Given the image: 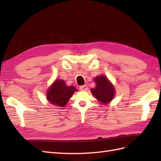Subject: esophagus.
I'll list each match as a JSON object with an SVG mask.
<instances>
[{"label":"esophagus","mask_w":161,"mask_h":161,"mask_svg":"<svg viewBox=\"0 0 161 161\" xmlns=\"http://www.w3.org/2000/svg\"><path fill=\"white\" fill-rule=\"evenodd\" d=\"M80 89L81 91H86L88 89L87 85H81V86H80Z\"/></svg>","instance_id":"1"}]
</instances>
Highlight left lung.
<instances>
[{
    "instance_id": "left-lung-1",
    "label": "left lung",
    "mask_w": 161,
    "mask_h": 161,
    "mask_svg": "<svg viewBox=\"0 0 161 161\" xmlns=\"http://www.w3.org/2000/svg\"><path fill=\"white\" fill-rule=\"evenodd\" d=\"M94 80L96 83V86L91 88V93L102 103H108L114 97V87L105 76L97 77Z\"/></svg>"
}]
</instances>
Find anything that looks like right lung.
I'll use <instances>...</instances> for the list:
<instances>
[{"mask_svg":"<svg viewBox=\"0 0 161 161\" xmlns=\"http://www.w3.org/2000/svg\"><path fill=\"white\" fill-rule=\"evenodd\" d=\"M76 91L73 86H66L64 80H57L47 92V99L54 105L64 107Z\"/></svg>","mask_w":161,"mask_h":161,"instance_id":"1","label":"right lung"}]
</instances>
